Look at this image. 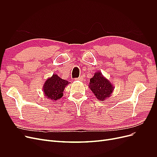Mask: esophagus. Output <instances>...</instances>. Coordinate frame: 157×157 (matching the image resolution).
<instances>
[{
  "mask_svg": "<svg viewBox=\"0 0 157 157\" xmlns=\"http://www.w3.org/2000/svg\"><path fill=\"white\" fill-rule=\"evenodd\" d=\"M75 80H79V81H82V77H78V78H75Z\"/></svg>",
  "mask_w": 157,
  "mask_h": 157,
  "instance_id": "obj_1",
  "label": "esophagus"
}]
</instances>
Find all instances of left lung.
Masks as SVG:
<instances>
[{
    "instance_id": "1",
    "label": "left lung",
    "mask_w": 157,
    "mask_h": 157,
    "mask_svg": "<svg viewBox=\"0 0 157 157\" xmlns=\"http://www.w3.org/2000/svg\"><path fill=\"white\" fill-rule=\"evenodd\" d=\"M88 87L98 100L103 101L110 97L114 91L113 84L110 80L102 75L101 71H97L90 78Z\"/></svg>"
}]
</instances>
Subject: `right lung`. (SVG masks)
I'll list each match as a JSON object with an SVG mask.
<instances>
[{
	"instance_id": "1",
	"label": "right lung",
	"mask_w": 157,
	"mask_h": 157,
	"mask_svg": "<svg viewBox=\"0 0 157 157\" xmlns=\"http://www.w3.org/2000/svg\"><path fill=\"white\" fill-rule=\"evenodd\" d=\"M70 83L60 78L58 75L53 74L51 77L46 79L42 86L44 96L54 101L58 100L62 98L64 89Z\"/></svg>"
}]
</instances>
